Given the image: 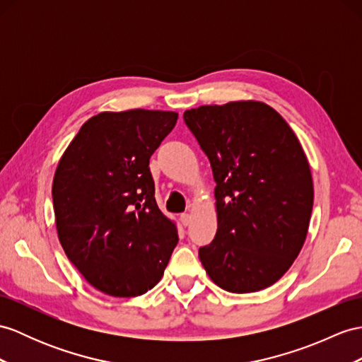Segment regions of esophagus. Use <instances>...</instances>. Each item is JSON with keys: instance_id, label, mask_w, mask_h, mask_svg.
Returning <instances> with one entry per match:
<instances>
[{"instance_id": "esophagus-1", "label": "esophagus", "mask_w": 362, "mask_h": 362, "mask_svg": "<svg viewBox=\"0 0 362 362\" xmlns=\"http://www.w3.org/2000/svg\"><path fill=\"white\" fill-rule=\"evenodd\" d=\"M180 221L182 226H189L190 224V215L189 214H181Z\"/></svg>"}]
</instances>
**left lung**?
I'll list each match as a JSON object with an SVG mask.
<instances>
[{
	"label": "left lung",
	"instance_id": "1",
	"mask_svg": "<svg viewBox=\"0 0 362 362\" xmlns=\"http://www.w3.org/2000/svg\"><path fill=\"white\" fill-rule=\"evenodd\" d=\"M216 182L218 230L199 259L232 293L266 288L303 249L313 181L293 130L270 105L232 101L184 112Z\"/></svg>",
	"mask_w": 362,
	"mask_h": 362
}]
</instances>
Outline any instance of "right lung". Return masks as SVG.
I'll list each match as a JSON object with an SVG mask.
<instances>
[{"instance_id": "right-lung-1", "label": "right lung", "mask_w": 362, "mask_h": 362, "mask_svg": "<svg viewBox=\"0 0 362 362\" xmlns=\"http://www.w3.org/2000/svg\"><path fill=\"white\" fill-rule=\"evenodd\" d=\"M176 119L164 110L98 113L58 163L52 197L59 243L87 283L110 296L155 287L178 244L148 169Z\"/></svg>"}]
</instances>
